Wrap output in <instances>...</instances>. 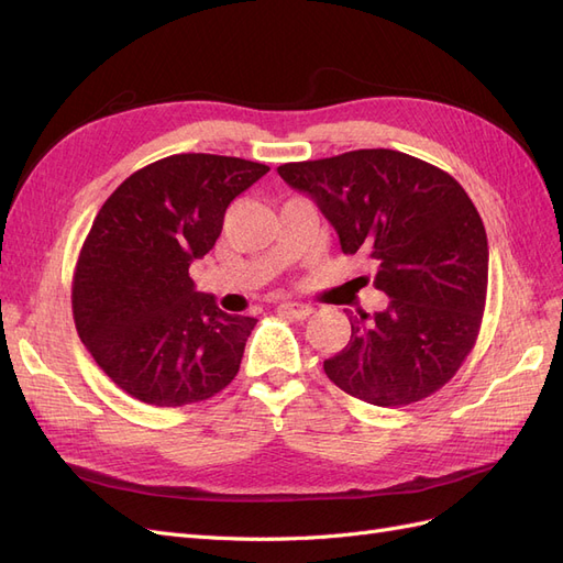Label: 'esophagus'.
Returning <instances> with one entry per match:
<instances>
[{
  "mask_svg": "<svg viewBox=\"0 0 563 563\" xmlns=\"http://www.w3.org/2000/svg\"><path fill=\"white\" fill-rule=\"evenodd\" d=\"M279 312L286 314V317H291V319H308L314 312V308H312V305H305V302H282Z\"/></svg>",
  "mask_w": 563,
  "mask_h": 563,
  "instance_id": "34e87169",
  "label": "esophagus"
}]
</instances>
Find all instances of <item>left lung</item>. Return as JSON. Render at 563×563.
<instances>
[{
  "label": "left lung",
  "mask_w": 563,
  "mask_h": 563,
  "mask_svg": "<svg viewBox=\"0 0 563 563\" xmlns=\"http://www.w3.org/2000/svg\"><path fill=\"white\" fill-rule=\"evenodd\" d=\"M277 174L310 195L347 255L378 265L383 312L350 317V343L323 371L373 406H406L444 387L479 335L488 242L479 211L441 168L397 150L282 164Z\"/></svg>",
  "instance_id": "1"
}]
</instances>
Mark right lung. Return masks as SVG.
I'll list each match as a JSON object with an SVG mask.
<instances>
[{"label": "right lung", "instance_id": "1", "mask_svg": "<svg viewBox=\"0 0 563 563\" xmlns=\"http://www.w3.org/2000/svg\"><path fill=\"white\" fill-rule=\"evenodd\" d=\"M269 166L187 152L131 174L100 207L73 279L75 327L129 397L176 408L225 389L253 317L199 294L190 265L223 230L230 201Z\"/></svg>", "mask_w": 563, "mask_h": 563}]
</instances>
